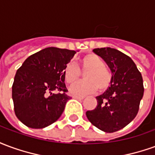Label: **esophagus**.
I'll return each instance as SVG.
<instances>
[{
	"instance_id": "1",
	"label": "esophagus",
	"mask_w": 155,
	"mask_h": 155,
	"mask_svg": "<svg viewBox=\"0 0 155 155\" xmlns=\"http://www.w3.org/2000/svg\"><path fill=\"white\" fill-rule=\"evenodd\" d=\"M73 98H74V99H76V100H83V99H84L83 96H77V95H74Z\"/></svg>"
}]
</instances>
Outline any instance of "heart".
<instances>
[{"label": "heart", "mask_w": 155, "mask_h": 155, "mask_svg": "<svg viewBox=\"0 0 155 155\" xmlns=\"http://www.w3.org/2000/svg\"><path fill=\"white\" fill-rule=\"evenodd\" d=\"M81 70L87 71L84 74L85 81H77L81 77L80 69L73 63H68L63 71L64 81L67 84H73L70 92L74 95H84L94 93L99 88L100 91H104L110 86L112 73L105 67L104 61L97 54H87L81 59Z\"/></svg>", "instance_id": "b5f03b06"}]
</instances>
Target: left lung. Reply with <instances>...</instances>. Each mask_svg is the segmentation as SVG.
Wrapping results in <instances>:
<instances>
[{"instance_id":"left-lung-1","label":"left lung","mask_w":155,"mask_h":155,"mask_svg":"<svg viewBox=\"0 0 155 155\" xmlns=\"http://www.w3.org/2000/svg\"><path fill=\"white\" fill-rule=\"evenodd\" d=\"M112 72V82L104 94L96 97L97 106L86 116L93 125L106 133L123 129L138 114L143 95V78L132 59L110 47L96 48Z\"/></svg>"}]
</instances>
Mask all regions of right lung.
<instances>
[{
    "instance_id": "add662e5",
    "label": "right lung",
    "mask_w": 155,
    "mask_h": 155,
    "mask_svg": "<svg viewBox=\"0 0 155 155\" xmlns=\"http://www.w3.org/2000/svg\"><path fill=\"white\" fill-rule=\"evenodd\" d=\"M75 53L67 49L45 48L29 56L17 70L12 100L15 115L25 125L42 129L61 117L71 99L66 94L63 71Z\"/></svg>"
}]
</instances>
